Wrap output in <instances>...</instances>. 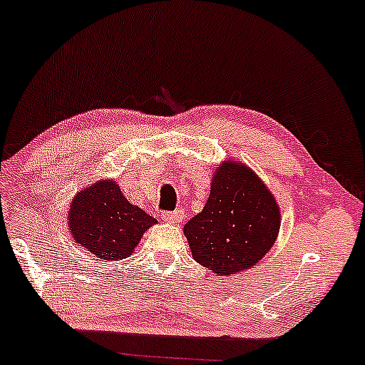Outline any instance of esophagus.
I'll use <instances>...</instances> for the list:
<instances>
[{
    "label": "esophagus",
    "mask_w": 365,
    "mask_h": 365,
    "mask_svg": "<svg viewBox=\"0 0 365 365\" xmlns=\"http://www.w3.org/2000/svg\"><path fill=\"white\" fill-rule=\"evenodd\" d=\"M161 218L168 223H179L184 218V212L182 210H173V212H163L161 214Z\"/></svg>",
    "instance_id": "34e87169"
}]
</instances>
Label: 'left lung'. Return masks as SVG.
I'll return each mask as SVG.
<instances>
[{
	"mask_svg": "<svg viewBox=\"0 0 365 365\" xmlns=\"http://www.w3.org/2000/svg\"><path fill=\"white\" fill-rule=\"evenodd\" d=\"M280 210L250 166L223 161L212 178L204 209L184 225L192 257L217 276L250 269L274 246Z\"/></svg>",
	"mask_w": 365,
	"mask_h": 365,
	"instance_id": "obj_1",
	"label": "left lung"
}]
</instances>
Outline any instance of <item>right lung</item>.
Wrapping results in <instances>:
<instances>
[{
	"instance_id": "obj_1",
	"label": "right lung",
	"mask_w": 365,
	"mask_h": 365,
	"mask_svg": "<svg viewBox=\"0 0 365 365\" xmlns=\"http://www.w3.org/2000/svg\"><path fill=\"white\" fill-rule=\"evenodd\" d=\"M66 222L78 246L103 261L130 256L143 233L156 223L125 199L114 179H103L80 190L73 197Z\"/></svg>"
}]
</instances>
